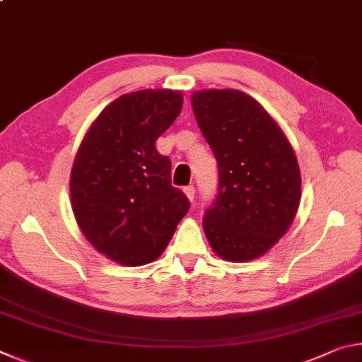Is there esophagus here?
<instances>
[{"label":"esophagus","instance_id":"34e87169","mask_svg":"<svg viewBox=\"0 0 362 362\" xmlns=\"http://www.w3.org/2000/svg\"><path fill=\"white\" fill-rule=\"evenodd\" d=\"M183 192H185V194L188 196V199H189V201H193V199H194V187H193V185H188V187H185V188H183Z\"/></svg>","mask_w":362,"mask_h":362}]
</instances>
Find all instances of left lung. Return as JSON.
<instances>
[{
    "label": "left lung",
    "mask_w": 362,
    "mask_h": 362,
    "mask_svg": "<svg viewBox=\"0 0 362 362\" xmlns=\"http://www.w3.org/2000/svg\"><path fill=\"white\" fill-rule=\"evenodd\" d=\"M192 105L218 168L216 199L203 218L207 241L222 259H257L296 217V153L265 108L241 90H201Z\"/></svg>",
    "instance_id": "1"
}]
</instances>
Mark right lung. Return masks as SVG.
<instances>
[{
  "mask_svg": "<svg viewBox=\"0 0 362 362\" xmlns=\"http://www.w3.org/2000/svg\"><path fill=\"white\" fill-rule=\"evenodd\" d=\"M177 90L124 94L99 115L71 169V206L88 241L121 265H145L163 254L189 211L170 183V159L156 140L180 115Z\"/></svg>",
  "mask_w": 362,
  "mask_h": 362,
  "instance_id": "add662e5",
  "label": "right lung"
}]
</instances>
